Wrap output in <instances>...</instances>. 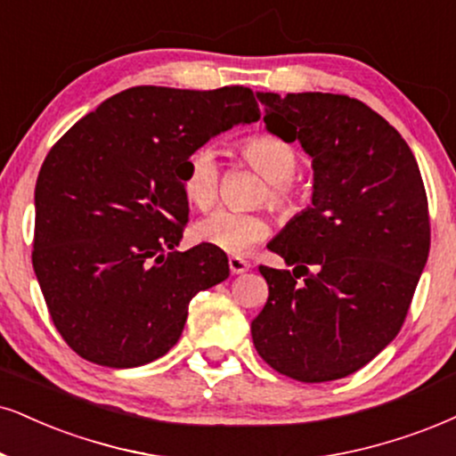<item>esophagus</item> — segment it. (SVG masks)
Returning a JSON list of instances; mask_svg holds the SVG:
<instances>
[{"label":"esophagus","instance_id":"esophagus-1","mask_svg":"<svg viewBox=\"0 0 456 456\" xmlns=\"http://www.w3.org/2000/svg\"><path fill=\"white\" fill-rule=\"evenodd\" d=\"M228 266H230V273H232V274H243V273L249 271L251 264L247 262V260H243V257L230 256L228 257Z\"/></svg>","mask_w":456,"mask_h":456}]
</instances>
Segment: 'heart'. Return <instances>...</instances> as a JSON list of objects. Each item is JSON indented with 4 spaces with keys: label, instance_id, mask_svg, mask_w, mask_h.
<instances>
[{
    "label": "heart",
    "instance_id": "b5f03b06",
    "mask_svg": "<svg viewBox=\"0 0 456 456\" xmlns=\"http://www.w3.org/2000/svg\"><path fill=\"white\" fill-rule=\"evenodd\" d=\"M237 154L268 179V192L264 199H268L273 209L281 213L296 209L300 202V188L294 183V177L300 168V154L294 145L274 134H249L239 142ZM182 188L185 199L199 209H209L216 205L222 188V168L213 150L199 148L185 159ZM194 232L202 243L217 247L226 254H245L268 237L271 226L268 219L257 213L217 209L202 217Z\"/></svg>",
    "mask_w": 456,
    "mask_h": 456
}]
</instances>
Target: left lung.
Returning <instances> with one entry per match:
<instances>
[{"instance_id": "obj_1", "label": "left lung", "mask_w": 456, "mask_h": 456, "mask_svg": "<svg viewBox=\"0 0 456 456\" xmlns=\"http://www.w3.org/2000/svg\"><path fill=\"white\" fill-rule=\"evenodd\" d=\"M268 131L314 168L313 207L268 245L294 271L260 266L268 300L256 351L302 383L345 379L402 330L429 256L431 226L412 150L383 116L346 94H257Z\"/></svg>"}]
</instances>
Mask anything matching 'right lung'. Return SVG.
Returning a JSON list of instances; mask_svg holds the SVG:
<instances>
[{
  "mask_svg": "<svg viewBox=\"0 0 456 456\" xmlns=\"http://www.w3.org/2000/svg\"><path fill=\"white\" fill-rule=\"evenodd\" d=\"M260 118L251 88L134 86L53 145L36 183L33 271L77 355L134 368L182 336L190 300L228 277L207 243L175 251L188 224L183 162L213 134Z\"/></svg>",
  "mask_w": 456,
  "mask_h": 456,
  "instance_id": "right-lung-1",
  "label": "right lung"
}]
</instances>
